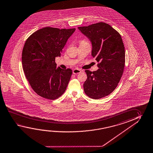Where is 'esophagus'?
Masks as SVG:
<instances>
[{"instance_id": "34e87169", "label": "esophagus", "mask_w": 153, "mask_h": 153, "mask_svg": "<svg viewBox=\"0 0 153 153\" xmlns=\"http://www.w3.org/2000/svg\"><path fill=\"white\" fill-rule=\"evenodd\" d=\"M81 72H82V70L79 69H78V68H76L75 69H74L73 71V74H75V75H77L78 74H79Z\"/></svg>"}]
</instances>
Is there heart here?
<instances>
[{"label":"heart","mask_w":153,"mask_h":153,"mask_svg":"<svg viewBox=\"0 0 153 153\" xmlns=\"http://www.w3.org/2000/svg\"><path fill=\"white\" fill-rule=\"evenodd\" d=\"M84 42H86V41H85V40H82V41L80 42V43H84Z\"/></svg>","instance_id":"obj_1"}]
</instances>
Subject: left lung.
Segmentation results:
<instances>
[{"label":"left lung","instance_id":"obj_1","mask_svg":"<svg viewBox=\"0 0 153 153\" xmlns=\"http://www.w3.org/2000/svg\"><path fill=\"white\" fill-rule=\"evenodd\" d=\"M78 29L92 43L91 55L99 62L95 71L85 70V94L93 99L110 94L117 87L125 65V48L120 34L107 23H97Z\"/></svg>","mask_w":153,"mask_h":153}]
</instances>
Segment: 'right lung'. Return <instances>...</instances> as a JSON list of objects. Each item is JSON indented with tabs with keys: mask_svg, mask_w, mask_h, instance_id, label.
Instances as JSON below:
<instances>
[{
	"mask_svg": "<svg viewBox=\"0 0 153 153\" xmlns=\"http://www.w3.org/2000/svg\"><path fill=\"white\" fill-rule=\"evenodd\" d=\"M75 30L45 27L26 40L22 54L23 69L33 90L40 97L54 100L65 92L73 71L56 67L55 59L60 56Z\"/></svg>",
	"mask_w": 153,
	"mask_h": 153,
	"instance_id": "add662e5",
	"label": "right lung"
}]
</instances>
